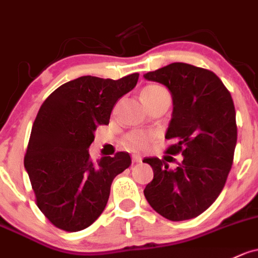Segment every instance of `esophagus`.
Wrapping results in <instances>:
<instances>
[{
    "label": "esophagus",
    "mask_w": 258,
    "mask_h": 258,
    "mask_svg": "<svg viewBox=\"0 0 258 258\" xmlns=\"http://www.w3.org/2000/svg\"><path fill=\"white\" fill-rule=\"evenodd\" d=\"M132 161H133V163H140L141 161H143V159H141V156H139V155H133Z\"/></svg>",
    "instance_id": "esophagus-1"
}]
</instances>
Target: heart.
I'll return each instance as SVG.
<instances>
[{"mask_svg":"<svg viewBox=\"0 0 258 258\" xmlns=\"http://www.w3.org/2000/svg\"><path fill=\"white\" fill-rule=\"evenodd\" d=\"M162 92H166L165 88L160 87L157 85H149L141 91V98L159 95V93ZM152 138L154 137L150 133L143 132V130H135V132H132L125 137V146H128L132 150H144V149L150 145Z\"/></svg>","mask_w":258,"mask_h":258,"instance_id":"1","label":"heart"}]
</instances>
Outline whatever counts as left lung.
I'll return each instance as SVG.
<instances>
[{"label":"left lung","mask_w":258,"mask_h":258,"mask_svg":"<svg viewBox=\"0 0 258 258\" xmlns=\"http://www.w3.org/2000/svg\"><path fill=\"white\" fill-rule=\"evenodd\" d=\"M172 95L173 112L166 152H181L183 161L168 168L167 157H146L154 179L144 195L155 212L172 221L188 220L212 206L225 185L237 140L236 113L228 88L212 71L173 62L144 75Z\"/></svg>","instance_id":"obj_1"}]
</instances>
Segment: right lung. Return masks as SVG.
Listing matches in <instances>:
<instances>
[{
	"label": "right lung",
	"instance_id": "obj_1",
	"mask_svg": "<svg viewBox=\"0 0 258 258\" xmlns=\"http://www.w3.org/2000/svg\"><path fill=\"white\" fill-rule=\"evenodd\" d=\"M138 79L139 74L119 80L82 76L60 86L41 104L24 167L38 208L56 228L75 232L95 223L114 177L132 163L124 151L93 162L88 148L97 126L109 123L114 104Z\"/></svg>",
	"mask_w": 258,
	"mask_h": 258
}]
</instances>
